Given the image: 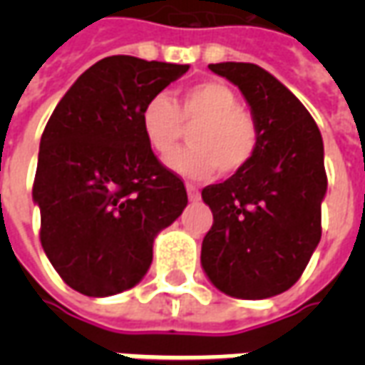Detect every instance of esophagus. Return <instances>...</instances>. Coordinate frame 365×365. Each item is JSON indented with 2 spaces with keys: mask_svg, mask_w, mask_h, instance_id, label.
Returning <instances> with one entry per match:
<instances>
[{
  "mask_svg": "<svg viewBox=\"0 0 365 365\" xmlns=\"http://www.w3.org/2000/svg\"><path fill=\"white\" fill-rule=\"evenodd\" d=\"M185 190H187V197H190V201H199V199H201V193H199V190L193 183H187Z\"/></svg>",
  "mask_w": 365,
  "mask_h": 365,
  "instance_id": "34e87169",
  "label": "esophagus"
}]
</instances>
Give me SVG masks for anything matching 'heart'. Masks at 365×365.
I'll return each mask as SVG.
<instances>
[{
  "instance_id": "b5f03b06",
  "label": "heart",
  "mask_w": 365,
  "mask_h": 365,
  "mask_svg": "<svg viewBox=\"0 0 365 365\" xmlns=\"http://www.w3.org/2000/svg\"><path fill=\"white\" fill-rule=\"evenodd\" d=\"M191 127V146L168 158V166L185 178L201 180L213 172L235 174L254 158L260 128L237 93L217 80L191 83L175 93L152 96L140 109V127L152 150L168 156Z\"/></svg>"
}]
</instances>
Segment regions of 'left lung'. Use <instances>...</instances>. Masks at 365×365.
<instances>
[{"label": "left lung", "instance_id": "left-lung-1", "mask_svg": "<svg viewBox=\"0 0 365 365\" xmlns=\"http://www.w3.org/2000/svg\"><path fill=\"white\" fill-rule=\"evenodd\" d=\"M238 86L260 128L254 158L201 197L213 211L201 266L230 297L268 299L297 282L321 240V130L279 80L248 62L209 64Z\"/></svg>", "mask_w": 365, "mask_h": 365}]
</instances>
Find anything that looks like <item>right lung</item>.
I'll return each mask as SVG.
<instances>
[{
	"label": "right lung",
	"mask_w": 365,
	"mask_h": 365,
	"mask_svg": "<svg viewBox=\"0 0 365 365\" xmlns=\"http://www.w3.org/2000/svg\"><path fill=\"white\" fill-rule=\"evenodd\" d=\"M190 70L107 56L60 99L41 136L33 199L44 254L72 289L107 297L135 287L152 245L187 205L140 127L143 105Z\"/></svg>",
	"instance_id": "add662e5"
}]
</instances>
